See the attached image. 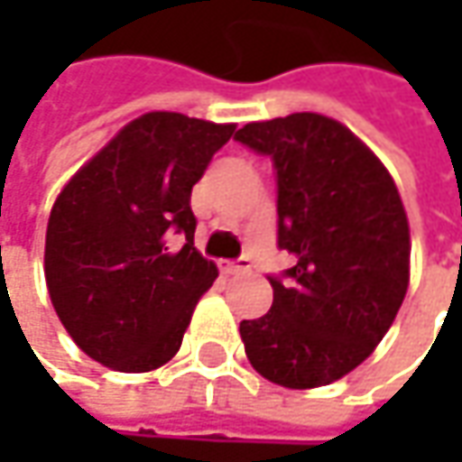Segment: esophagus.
I'll return each instance as SVG.
<instances>
[{"label":"esophagus","mask_w":462,"mask_h":462,"mask_svg":"<svg viewBox=\"0 0 462 462\" xmlns=\"http://www.w3.org/2000/svg\"><path fill=\"white\" fill-rule=\"evenodd\" d=\"M221 270L226 275H241V273H249L252 264L246 259H221Z\"/></svg>","instance_id":"1"}]
</instances>
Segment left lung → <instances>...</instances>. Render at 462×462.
I'll list each match as a JSON object with an SVG mask.
<instances>
[{
	"instance_id": "1",
	"label": "left lung",
	"mask_w": 462,
	"mask_h": 462,
	"mask_svg": "<svg viewBox=\"0 0 462 462\" xmlns=\"http://www.w3.org/2000/svg\"><path fill=\"white\" fill-rule=\"evenodd\" d=\"M270 156L277 246L295 264L270 275V313L241 321L252 367L285 388L339 381L378 346L409 288V221L381 159L342 123L293 113L234 135Z\"/></svg>"
}]
</instances>
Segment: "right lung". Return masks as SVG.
I'll return each mask as SVG.
<instances>
[{
  "instance_id": "obj_1",
  "label": "right lung",
  "mask_w": 462,
  "mask_h": 462,
  "mask_svg": "<svg viewBox=\"0 0 462 462\" xmlns=\"http://www.w3.org/2000/svg\"><path fill=\"white\" fill-rule=\"evenodd\" d=\"M234 128L146 113L53 203L45 282L61 324L92 360L149 373L177 355L200 295L218 277L192 246L189 192Z\"/></svg>"
}]
</instances>
